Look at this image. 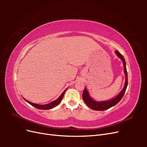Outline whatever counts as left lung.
Returning a JSON list of instances; mask_svg holds the SVG:
<instances>
[{
    "mask_svg": "<svg viewBox=\"0 0 147 147\" xmlns=\"http://www.w3.org/2000/svg\"><path fill=\"white\" fill-rule=\"evenodd\" d=\"M115 53H116V54L117 55V56L119 57V58L122 60L123 63V65H124V73H125V75H126V82H125V84H124V88L123 89L121 92H120L117 97H115L114 99H113L112 100H107V101L97 102V101L92 100L91 98V97L90 96V95H89L88 91H87L86 88L85 87V88H84V90L83 91V94H82L83 99L84 102H85V104L89 107L91 108L92 110L101 111V110H107V109L111 108L112 107L118 104V102L121 100V99L123 98L124 93H125V92H126L127 86V83H128L127 72V70H126V61H125V59H124V57L123 56V55L118 51L116 50L115 51Z\"/></svg>",
    "mask_w": 147,
    "mask_h": 147,
    "instance_id": "left-lung-1",
    "label": "left lung"
}]
</instances>
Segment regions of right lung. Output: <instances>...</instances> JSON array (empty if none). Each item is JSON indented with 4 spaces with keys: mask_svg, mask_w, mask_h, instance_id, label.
<instances>
[{
    "mask_svg": "<svg viewBox=\"0 0 147 147\" xmlns=\"http://www.w3.org/2000/svg\"><path fill=\"white\" fill-rule=\"evenodd\" d=\"M65 90L62 93V94L60 96V97H59L58 99H56V100L53 101V102H50V103L49 104H45V105H39V104H34V103H32V102H30L27 100L24 99L26 102H28V103L29 104H30L31 105L34 106V107L37 108V109H43V110H48V109H52L53 107H55L57 106V105H58L60 102H61L62 99H63V96L65 94Z\"/></svg>",
    "mask_w": 147,
    "mask_h": 147,
    "instance_id": "obj_1",
    "label": "right lung"
}]
</instances>
